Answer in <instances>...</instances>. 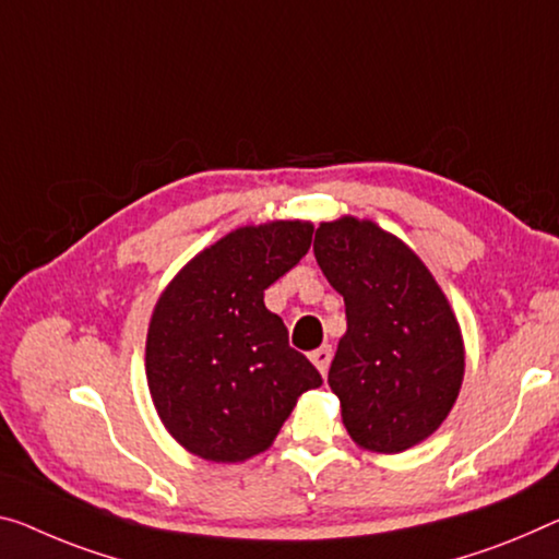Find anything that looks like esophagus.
Instances as JSON below:
<instances>
[{"label": "esophagus", "mask_w": 559, "mask_h": 559, "mask_svg": "<svg viewBox=\"0 0 559 559\" xmlns=\"http://www.w3.org/2000/svg\"><path fill=\"white\" fill-rule=\"evenodd\" d=\"M309 359H312L314 362V367L320 369L322 374H328V369H330V362H332V347H320V349H314L312 355H309Z\"/></svg>", "instance_id": "obj_1"}]
</instances>
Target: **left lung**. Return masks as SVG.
Here are the masks:
<instances>
[{"label": "left lung", "instance_id": "1", "mask_svg": "<svg viewBox=\"0 0 559 559\" xmlns=\"http://www.w3.org/2000/svg\"><path fill=\"white\" fill-rule=\"evenodd\" d=\"M314 257L345 297L347 332L330 367L359 448L397 454L437 432L465 377L457 317L425 262L372 219L322 222Z\"/></svg>", "mask_w": 559, "mask_h": 559}]
</instances>
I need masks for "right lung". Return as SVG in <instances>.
Masks as SVG:
<instances>
[{
    "label": "right lung",
    "mask_w": 559,
    "mask_h": 559,
    "mask_svg": "<svg viewBox=\"0 0 559 559\" xmlns=\"http://www.w3.org/2000/svg\"><path fill=\"white\" fill-rule=\"evenodd\" d=\"M312 222L231 229L194 254L154 305L144 369L154 409L187 452L245 462L270 448L302 392L322 384L292 349L264 289L302 260Z\"/></svg>",
    "instance_id": "1"
}]
</instances>
